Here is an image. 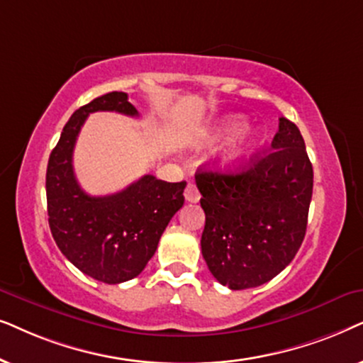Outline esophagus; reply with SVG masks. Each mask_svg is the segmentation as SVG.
Wrapping results in <instances>:
<instances>
[{"mask_svg":"<svg viewBox=\"0 0 363 363\" xmlns=\"http://www.w3.org/2000/svg\"><path fill=\"white\" fill-rule=\"evenodd\" d=\"M184 197H186L187 202H199L201 194H199V191H197V187H196L194 182H189V184H187L186 192H184Z\"/></svg>","mask_w":363,"mask_h":363,"instance_id":"34e87169","label":"esophagus"}]
</instances>
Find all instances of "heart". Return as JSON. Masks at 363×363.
Returning <instances> with one entry per match:
<instances>
[{
	"label": "heart",
	"instance_id": "obj_1",
	"mask_svg": "<svg viewBox=\"0 0 363 363\" xmlns=\"http://www.w3.org/2000/svg\"><path fill=\"white\" fill-rule=\"evenodd\" d=\"M244 125V119L240 116H229V118L222 119L219 124L214 125L207 134L209 141H216V139H222L230 136V134L240 131V128ZM260 143V134L255 131H240L239 136L232 139L229 146L222 154V159L227 164H238L249 156L254 151L255 146Z\"/></svg>",
	"mask_w": 363,
	"mask_h": 363
}]
</instances>
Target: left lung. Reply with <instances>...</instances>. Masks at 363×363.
Returning <instances> with one entry per match:
<instances>
[{"instance_id":"1","label":"left lung","mask_w":363,"mask_h":363,"mask_svg":"<svg viewBox=\"0 0 363 363\" xmlns=\"http://www.w3.org/2000/svg\"><path fill=\"white\" fill-rule=\"evenodd\" d=\"M202 257L222 286L242 291L282 272L306 238L313 171L292 121L279 119L270 151L234 172L199 171Z\"/></svg>"}]
</instances>
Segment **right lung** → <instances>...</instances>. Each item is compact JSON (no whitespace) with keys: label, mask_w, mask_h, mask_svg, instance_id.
<instances>
[{"label":"right lung","mask_w":363,"mask_h":363,"mask_svg":"<svg viewBox=\"0 0 363 363\" xmlns=\"http://www.w3.org/2000/svg\"><path fill=\"white\" fill-rule=\"evenodd\" d=\"M96 111L139 114L128 94L118 91L74 111L48 161V220L72 265L99 282L121 284L138 277L156 252L169 220L184 206L186 181L166 182L146 174L116 194H86L76 181L72 151L86 118Z\"/></svg>","instance_id":"obj_1"}]
</instances>
